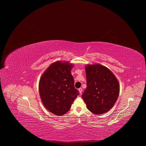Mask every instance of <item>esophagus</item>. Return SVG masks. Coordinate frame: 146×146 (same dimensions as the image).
<instances>
[{
  "label": "esophagus",
  "instance_id": "obj_1",
  "mask_svg": "<svg viewBox=\"0 0 146 146\" xmlns=\"http://www.w3.org/2000/svg\"><path fill=\"white\" fill-rule=\"evenodd\" d=\"M78 91H79V93L81 94V92H82V89L81 88H79V89H78Z\"/></svg>",
  "mask_w": 146,
  "mask_h": 146
}]
</instances>
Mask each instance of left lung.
Wrapping results in <instances>:
<instances>
[{
	"label": "left lung",
	"instance_id": "8db88e82",
	"mask_svg": "<svg viewBox=\"0 0 146 146\" xmlns=\"http://www.w3.org/2000/svg\"><path fill=\"white\" fill-rule=\"evenodd\" d=\"M85 69L87 87L82 98L92 113H105L114 106L118 99L119 82L112 72L102 65H87Z\"/></svg>",
	"mask_w": 146,
	"mask_h": 146
}]
</instances>
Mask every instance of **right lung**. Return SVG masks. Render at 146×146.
<instances>
[{
    "mask_svg": "<svg viewBox=\"0 0 146 146\" xmlns=\"http://www.w3.org/2000/svg\"><path fill=\"white\" fill-rule=\"evenodd\" d=\"M74 65L68 61L58 60L45 70L39 81L40 96L44 107L60 116L71 108L79 91L74 87L71 70Z\"/></svg>",
    "mask_w": 146,
    "mask_h": 146,
    "instance_id": "1",
    "label": "right lung"
}]
</instances>
